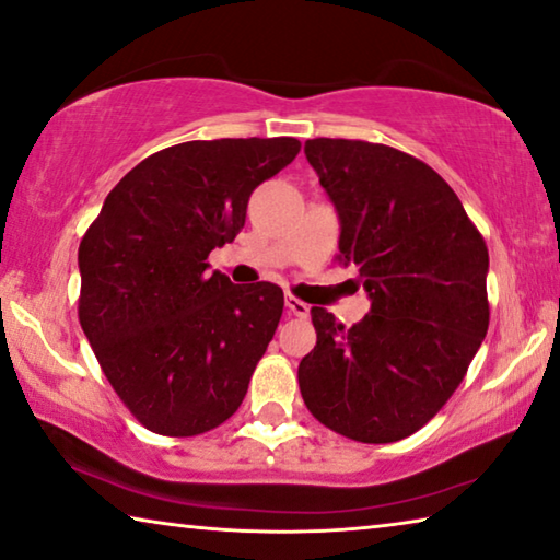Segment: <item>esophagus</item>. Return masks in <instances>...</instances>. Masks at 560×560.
Returning a JSON list of instances; mask_svg holds the SVG:
<instances>
[{
    "label": "esophagus",
    "mask_w": 560,
    "mask_h": 560,
    "mask_svg": "<svg viewBox=\"0 0 560 560\" xmlns=\"http://www.w3.org/2000/svg\"><path fill=\"white\" fill-rule=\"evenodd\" d=\"M287 308H289V314H293V316H308V303H303V301H299L296 296H287Z\"/></svg>",
    "instance_id": "34e87169"
}]
</instances>
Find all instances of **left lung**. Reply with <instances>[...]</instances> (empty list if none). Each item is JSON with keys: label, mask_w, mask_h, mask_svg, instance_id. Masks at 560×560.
Here are the masks:
<instances>
[{"label": "left lung", "mask_w": 560, "mask_h": 560, "mask_svg": "<svg viewBox=\"0 0 560 560\" xmlns=\"http://www.w3.org/2000/svg\"><path fill=\"white\" fill-rule=\"evenodd\" d=\"M334 202L346 267L371 299L350 328L314 306L318 340L299 363L303 402L343 438H410L457 390L489 328L487 244L430 165L363 140L303 145Z\"/></svg>", "instance_id": "left-lung-1"}]
</instances>
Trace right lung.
<instances>
[{"label": "right lung", "instance_id": "1", "mask_svg": "<svg viewBox=\"0 0 560 560\" xmlns=\"http://www.w3.org/2000/svg\"><path fill=\"white\" fill-rule=\"evenodd\" d=\"M296 138L189 140L110 189L79 246V318L113 390L150 432L192 438L242 405L283 311L277 283L207 271Z\"/></svg>", "mask_w": 560, "mask_h": 560}]
</instances>
